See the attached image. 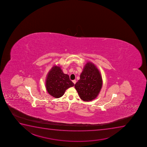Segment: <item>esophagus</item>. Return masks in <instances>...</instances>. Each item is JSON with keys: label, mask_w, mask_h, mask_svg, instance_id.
I'll return each mask as SVG.
<instances>
[{"label": "esophagus", "mask_w": 147, "mask_h": 147, "mask_svg": "<svg viewBox=\"0 0 147 147\" xmlns=\"http://www.w3.org/2000/svg\"><path fill=\"white\" fill-rule=\"evenodd\" d=\"M72 82H73V83H74V84H76V80H73L72 81Z\"/></svg>", "instance_id": "obj_1"}]
</instances>
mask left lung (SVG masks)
Listing matches in <instances>:
<instances>
[{
	"mask_svg": "<svg viewBox=\"0 0 147 147\" xmlns=\"http://www.w3.org/2000/svg\"><path fill=\"white\" fill-rule=\"evenodd\" d=\"M102 86V76L98 69L92 62H87L80 75V79L75 85L80 98L84 101L94 99Z\"/></svg>",
	"mask_w": 147,
	"mask_h": 147,
	"instance_id": "left-lung-1",
	"label": "left lung"
}]
</instances>
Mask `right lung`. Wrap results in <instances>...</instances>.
Wrapping results in <instances>:
<instances>
[{"instance_id":"1","label":"right lung","mask_w":147,"mask_h":147,"mask_svg":"<svg viewBox=\"0 0 147 147\" xmlns=\"http://www.w3.org/2000/svg\"><path fill=\"white\" fill-rule=\"evenodd\" d=\"M74 86L69 75L64 74L59 66L54 65L47 74L46 90L49 94L55 98L62 96L66 90Z\"/></svg>"}]
</instances>
